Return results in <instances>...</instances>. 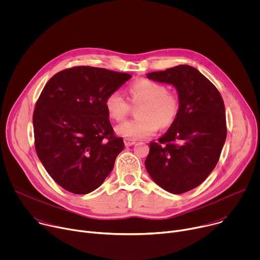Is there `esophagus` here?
Instances as JSON below:
<instances>
[{
	"mask_svg": "<svg viewBox=\"0 0 260 260\" xmlns=\"http://www.w3.org/2000/svg\"><path fill=\"white\" fill-rule=\"evenodd\" d=\"M123 141H124V145H125L126 147L133 146V145L136 144V141H135V140H132V139H128V138H125Z\"/></svg>",
	"mask_w": 260,
	"mask_h": 260,
	"instance_id": "1",
	"label": "esophagus"
}]
</instances>
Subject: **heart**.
Returning a JSON list of instances; mask_svg holds the SVG:
<instances>
[{
	"instance_id": "1",
	"label": "heart",
	"mask_w": 260,
	"mask_h": 260,
	"mask_svg": "<svg viewBox=\"0 0 260 260\" xmlns=\"http://www.w3.org/2000/svg\"><path fill=\"white\" fill-rule=\"evenodd\" d=\"M127 92L134 106H140L139 119L125 121L116 127L119 136L132 140L146 139L153 136L158 126L167 127L174 123L180 111L179 96L159 82L140 79L128 86ZM105 107L108 115L115 121L124 120L132 106L119 91L111 92Z\"/></svg>"
}]
</instances>
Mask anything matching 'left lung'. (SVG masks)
<instances>
[{"instance_id": "obj_1", "label": "left lung", "mask_w": 260, "mask_h": 260, "mask_svg": "<svg viewBox=\"0 0 260 260\" xmlns=\"http://www.w3.org/2000/svg\"><path fill=\"white\" fill-rule=\"evenodd\" d=\"M147 78L175 86L180 111L158 142L149 144L145 167L161 188L184 193L202 184L219 160L228 133L224 103L215 85L187 64L148 73Z\"/></svg>"}]
</instances>
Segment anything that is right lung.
I'll list each match as a JSON object with an SVG mask.
<instances>
[{
  "mask_svg": "<svg viewBox=\"0 0 260 260\" xmlns=\"http://www.w3.org/2000/svg\"><path fill=\"white\" fill-rule=\"evenodd\" d=\"M132 76L79 66L56 73L44 86L32 115L35 148L63 189L86 194L100 187L123 150L105 107L107 96Z\"/></svg>",
  "mask_w": 260,
  "mask_h": 260,
  "instance_id": "obj_1",
  "label": "right lung"
}]
</instances>
